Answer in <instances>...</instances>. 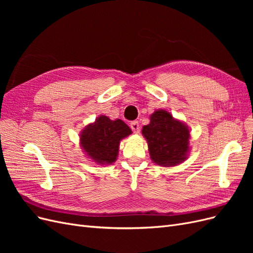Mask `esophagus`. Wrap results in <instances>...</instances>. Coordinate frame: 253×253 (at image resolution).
I'll list each match as a JSON object with an SVG mask.
<instances>
[{
  "label": "esophagus",
  "instance_id": "obj_1",
  "mask_svg": "<svg viewBox=\"0 0 253 253\" xmlns=\"http://www.w3.org/2000/svg\"><path fill=\"white\" fill-rule=\"evenodd\" d=\"M129 126H131L132 131H133L134 133H138V132H139L140 126H139V122H138V121H132L131 124H129Z\"/></svg>",
  "mask_w": 253,
  "mask_h": 253
}]
</instances>
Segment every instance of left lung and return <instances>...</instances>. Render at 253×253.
<instances>
[{"label": "left lung", "instance_id": "obj_1", "mask_svg": "<svg viewBox=\"0 0 253 253\" xmlns=\"http://www.w3.org/2000/svg\"><path fill=\"white\" fill-rule=\"evenodd\" d=\"M153 162L159 166H176L186 159L190 133L180 121L165 110L152 114L151 122L142 127Z\"/></svg>", "mask_w": 253, "mask_h": 253}]
</instances>
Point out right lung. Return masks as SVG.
I'll return each mask as SVG.
<instances>
[{
	"mask_svg": "<svg viewBox=\"0 0 253 253\" xmlns=\"http://www.w3.org/2000/svg\"><path fill=\"white\" fill-rule=\"evenodd\" d=\"M132 133L124 121L98 117L81 134V145L87 155L97 164H113L117 158L119 142Z\"/></svg>",
	"mask_w": 253,
	"mask_h": 253,
	"instance_id": "obj_1",
	"label": "right lung"
}]
</instances>
